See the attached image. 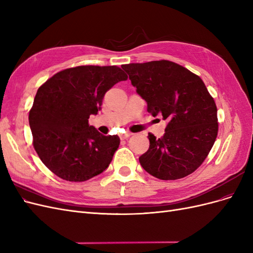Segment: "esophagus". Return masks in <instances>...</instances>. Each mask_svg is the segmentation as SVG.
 <instances>
[{
	"label": "esophagus",
	"mask_w": 253,
	"mask_h": 253,
	"mask_svg": "<svg viewBox=\"0 0 253 253\" xmlns=\"http://www.w3.org/2000/svg\"><path fill=\"white\" fill-rule=\"evenodd\" d=\"M132 135V133L131 132H126V133H122V134H120L119 135V137H120V139H126L127 137H129Z\"/></svg>",
	"instance_id": "34e87169"
}]
</instances>
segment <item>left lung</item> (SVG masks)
I'll list each match as a JSON object with an SVG mask.
<instances>
[{"label": "left lung", "mask_w": 253, "mask_h": 253, "mask_svg": "<svg viewBox=\"0 0 253 253\" xmlns=\"http://www.w3.org/2000/svg\"><path fill=\"white\" fill-rule=\"evenodd\" d=\"M148 104L153 117L168 120L162 138L149 133V150L139 157L143 169L163 180L193 173L212 149L218 132L217 109L203 80L172 61L121 66Z\"/></svg>", "instance_id": "obj_1"}]
</instances>
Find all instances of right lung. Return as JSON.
<instances>
[{"mask_svg": "<svg viewBox=\"0 0 253 253\" xmlns=\"http://www.w3.org/2000/svg\"><path fill=\"white\" fill-rule=\"evenodd\" d=\"M127 79L118 66L82 65L52 76L38 89L29 111L34 148L58 177L85 181L102 173L119 147L88 125L111 87Z\"/></svg>", "mask_w": 253, "mask_h": 253, "instance_id": "add662e5", "label": "right lung"}]
</instances>
